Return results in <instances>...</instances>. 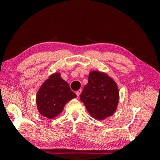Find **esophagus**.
Returning a JSON list of instances; mask_svg holds the SVG:
<instances>
[{
    "label": "esophagus",
    "mask_w": 160,
    "mask_h": 160,
    "mask_svg": "<svg viewBox=\"0 0 160 160\" xmlns=\"http://www.w3.org/2000/svg\"><path fill=\"white\" fill-rule=\"evenodd\" d=\"M81 93H82V89H80V90H78V91H77V92H76V94H77V96L78 98L79 97Z\"/></svg>",
    "instance_id": "1"
}]
</instances>
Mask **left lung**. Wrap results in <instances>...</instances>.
Here are the masks:
<instances>
[{
	"label": "left lung",
	"mask_w": 160,
	"mask_h": 160,
	"mask_svg": "<svg viewBox=\"0 0 160 160\" xmlns=\"http://www.w3.org/2000/svg\"><path fill=\"white\" fill-rule=\"evenodd\" d=\"M119 98V89L112 78L105 73L92 71L80 100L92 117L103 120L115 112Z\"/></svg>",
	"instance_id": "left-lung-1"
}]
</instances>
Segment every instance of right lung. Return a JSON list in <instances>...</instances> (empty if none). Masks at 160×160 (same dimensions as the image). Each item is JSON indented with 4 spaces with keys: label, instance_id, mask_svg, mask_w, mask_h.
I'll return each instance as SVG.
<instances>
[{
    "label": "right lung",
    "instance_id": "obj_1",
    "mask_svg": "<svg viewBox=\"0 0 160 160\" xmlns=\"http://www.w3.org/2000/svg\"><path fill=\"white\" fill-rule=\"evenodd\" d=\"M76 97L68 83L56 72L45 81L36 94L38 112L48 119L55 118L62 112L66 103Z\"/></svg>",
    "mask_w": 160,
    "mask_h": 160
}]
</instances>
